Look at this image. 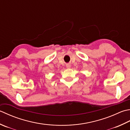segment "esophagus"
<instances>
[{"mask_svg":"<svg viewBox=\"0 0 130 130\" xmlns=\"http://www.w3.org/2000/svg\"><path fill=\"white\" fill-rule=\"evenodd\" d=\"M67 68H70L71 67V65L70 64V63H68V64H67Z\"/></svg>","mask_w":130,"mask_h":130,"instance_id":"34e87169","label":"esophagus"}]
</instances>
